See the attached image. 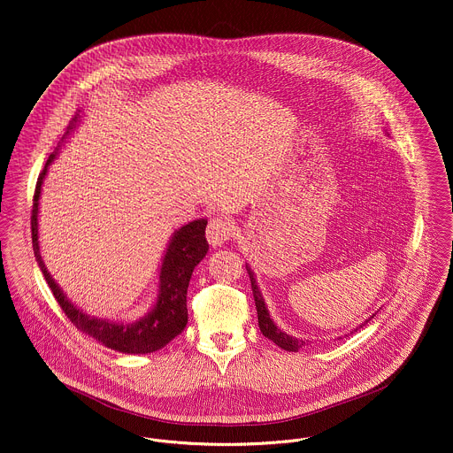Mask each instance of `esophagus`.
<instances>
[{"mask_svg":"<svg viewBox=\"0 0 453 453\" xmlns=\"http://www.w3.org/2000/svg\"><path fill=\"white\" fill-rule=\"evenodd\" d=\"M207 241L212 248L222 246L224 242H227V239L233 234V226L229 220L222 219V217H214L211 219L209 226H207Z\"/></svg>","mask_w":453,"mask_h":453,"instance_id":"obj_1","label":"esophagus"}]
</instances>
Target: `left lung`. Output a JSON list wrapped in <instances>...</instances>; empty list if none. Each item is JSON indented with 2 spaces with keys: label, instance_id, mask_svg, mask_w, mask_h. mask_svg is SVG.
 Here are the masks:
<instances>
[{
  "label": "left lung",
  "instance_id": "1",
  "mask_svg": "<svg viewBox=\"0 0 453 453\" xmlns=\"http://www.w3.org/2000/svg\"><path fill=\"white\" fill-rule=\"evenodd\" d=\"M246 270H248V275H250V280H251L253 297H255L257 312H258L259 329H261L263 336L268 338V340H272L275 345L280 346V348L287 349V351H299L302 346L307 345V342L302 340V338H296V336L287 334L283 329H280V327L275 324V321H273L272 316H270V312H268V307H266V303H265V299H263V296H261V290H259L258 283H257V275H255L253 268L250 266V263H246ZM373 316H375V314H372L366 321H364L360 326H357L355 329H351L349 334H351L353 331H358L360 327H364ZM340 338H342V336H340ZM340 338H338V340H340Z\"/></svg>",
  "mask_w": 453,
  "mask_h": 453
}]
</instances>
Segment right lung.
Here are the masks:
<instances>
[{"mask_svg": "<svg viewBox=\"0 0 453 453\" xmlns=\"http://www.w3.org/2000/svg\"><path fill=\"white\" fill-rule=\"evenodd\" d=\"M81 110L73 117L67 130L39 174L34 207H32V244L35 259L42 272L43 279L54 297L65 311L67 319L74 324L80 331H83L89 338L96 340L100 345L107 346L119 353L126 355H148L168 345L174 336H178L188 323L187 311V290L192 279L195 266L205 258L209 251V242L205 239L207 219H195L192 222L178 227L173 233L166 250L163 253L159 272H157V294L151 309L135 321L122 319H107L96 318L85 312L69 297L59 283L49 273L42 255H41V241H39V209H41V194L49 166L59 156L61 148L65 146L67 137L80 127L81 124Z\"/></svg>", "mask_w": 453, "mask_h": 453, "instance_id": "right-lung-1", "label": "right lung"}]
</instances>
